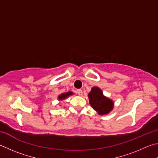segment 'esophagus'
Instances as JSON below:
<instances>
[{"mask_svg": "<svg viewBox=\"0 0 158 158\" xmlns=\"http://www.w3.org/2000/svg\"><path fill=\"white\" fill-rule=\"evenodd\" d=\"M76 93L78 94L79 96H82V91L81 89H77L76 91Z\"/></svg>", "mask_w": 158, "mask_h": 158, "instance_id": "34e87169", "label": "esophagus"}]
</instances>
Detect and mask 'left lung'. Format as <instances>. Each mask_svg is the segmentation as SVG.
I'll list each match as a JSON object with an SVG mask.
<instances>
[{"instance_id": "obj_1", "label": "left lung", "mask_w": 158, "mask_h": 158, "mask_svg": "<svg viewBox=\"0 0 158 158\" xmlns=\"http://www.w3.org/2000/svg\"><path fill=\"white\" fill-rule=\"evenodd\" d=\"M88 96L90 105L99 114H107L112 110L114 103L110 99L105 97L98 87H93Z\"/></svg>"}]
</instances>
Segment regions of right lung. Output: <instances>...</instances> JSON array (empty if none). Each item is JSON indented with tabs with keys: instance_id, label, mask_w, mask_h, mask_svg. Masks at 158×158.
Here are the masks:
<instances>
[{
	"instance_id": "add662e5",
	"label": "right lung",
	"mask_w": 158,
	"mask_h": 158,
	"mask_svg": "<svg viewBox=\"0 0 158 158\" xmlns=\"http://www.w3.org/2000/svg\"><path fill=\"white\" fill-rule=\"evenodd\" d=\"M72 94H73V93L71 92H66V93H64V94H62L59 96L58 99H59V100H60V101H62V100H63V99H64L66 97H68L69 96L72 95Z\"/></svg>"
}]
</instances>
